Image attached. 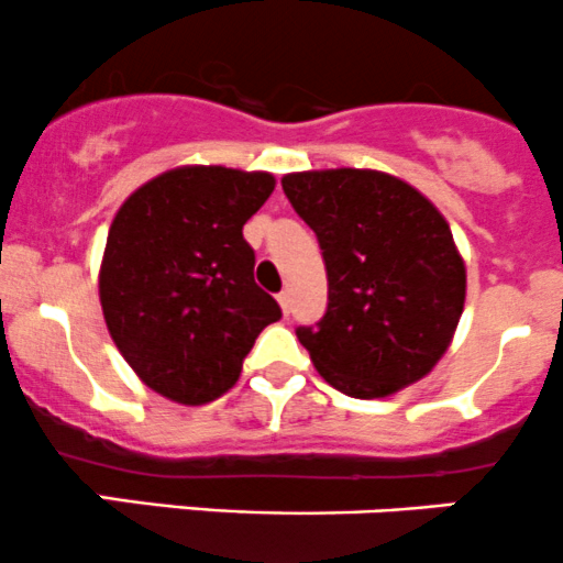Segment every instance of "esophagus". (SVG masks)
Here are the masks:
<instances>
[{"label": "esophagus", "instance_id": "1", "mask_svg": "<svg viewBox=\"0 0 563 563\" xmlns=\"http://www.w3.org/2000/svg\"><path fill=\"white\" fill-rule=\"evenodd\" d=\"M276 300H279L284 317H287V313H289V292H279V295H276Z\"/></svg>", "mask_w": 563, "mask_h": 563}]
</instances>
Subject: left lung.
Wrapping results in <instances>:
<instances>
[{"mask_svg":"<svg viewBox=\"0 0 563 563\" xmlns=\"http://www.w3.org/2000/svg\"><path fill=\"white\" fill-rule=\"evenodd\" d=\"M282 187L328 268V311L317 328L295 330L319 376L360 400L424 378L467 292L445 217L416 187L371 168L287 174Z\"/></svg>","mask_w":563,"mask_h":563,"instance_id":"obj_1","label":"left lung"}]
</instances>
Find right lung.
<instances>
[{"label": "right lung", "instance_id": "add662e5", "mask_svg": "<svg viewBox=\"0 0 563 563\" xmlns=\"http://www.w3.org/2000/svg\"><path fill=\"white\" fill-rule=\"evenodd\" d=\"M268 172L179 166L125 198L107 235L99 298L123 360L158 395L203 405L239 380L282 308L255 284L244 225Z\"/></svg>", "mask_w": 563, "mask_h": 563}]
</instances>
